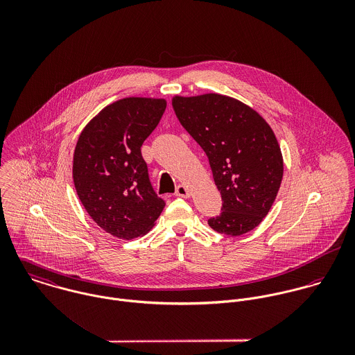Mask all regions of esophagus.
I'll return each mask as SVG.
<instances>
[{"instance_id":"1","label":"esophagus","mask_w":355,"mask_h":355,"mask_svg":"<svg viewBox=\"0 0 355 355\" xmlns=\"http://www.w3.org/2000/svg\"><path fill=\"white\" fill-rule=\"evenodd\" d=\"M178 197H182V198H187V197H190V191H189V189L184 186V184H179L178 187H176V193H175Z\"/></svg>"}]
</instances>
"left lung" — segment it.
Instances as JSON below:
<instances>
[{
	"mask_svg": "<svg viewBox=\"0 0 355 355\" xmlns=\"http://www.w3.org/2000/svg\"><path fill=\"white\" fill-rule=\"evenodd\" d=\"M173 110L206 153L223 207L207 220L218 234L239 236L268 214L283 179V155L265 119L243 102L209 93L172 98Z\"/></svg>",
	"mask_w": 355,
	"mask_h": 355,
	"instance_id": "obj_1",
	"label": "left lung"
}]
</instances>
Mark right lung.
Wrapping results in <instances>:
<instances>
[{"label":"right lung","instance_id":"1","mask_svg":"<svg viewBox=\"0 0 355 355\" xmlns=\"http://www.w3.org/2000/svg\"><path fill=\"white\" fill-rule=\"evenodd\" d=\"M165 107L162 98L113 102L87 123L76 142L72 178L78 197L97 225L119 239L148 234L165 206L141 153Z\"/></svg>","mask_w":355,"mask_h":355}]
</instances>
